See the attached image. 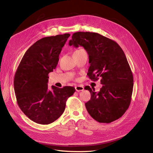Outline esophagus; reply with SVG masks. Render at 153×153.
Masks as SVG:
<instances>
[{"instance_id":"esophagus-1","label":"esophagus","mask_w":153,"mask_h":153,"mask_svg":"<svg viewBox=\"0 0 153 153\" xmlns=\"http://www.w3.org/2000/svg\"><path fill=\"white\" fill-rule=\"evenodd\" d=\"M75 89H76V91H83L84 89V86H82V85H76V87H75Z\"/></svg>"}]
</instances>
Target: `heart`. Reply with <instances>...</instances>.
<instances>
[{"instance_id":"obj_1","label":"heart","mask_w":153,"mask_h":153,"mask_svg":"<svg viewBox=\"0 0 153 153\" xmlns=\"http://www.w3.org/2000/svg\"><path fill=\"white\" fill-rule=\"evenodd\" d=\"M82 51H84V50H82V49H80V50H76L75 52L74 53H78V52H82Z\"/></svg>"}]
</instances>
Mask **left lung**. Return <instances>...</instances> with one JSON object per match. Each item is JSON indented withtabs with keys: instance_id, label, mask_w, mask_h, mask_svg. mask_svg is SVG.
Listing matches in <instances>:
<instances>
[{
	"instance_id": "obj_1",
	"label": "left lung",
	"mask_w": 153,
	"mask_h": 153,
	"mask_svg": "<svg viewBox=\"0 0 153 153\" xmlns=\"http://www.w3.org/2000/svg\"><path fill=\"white\" fill-rule=\"evenodd\" d=\"M69 45L85 48L91 64L87 76L92 81L100 78L103 84L98 92L94 87H84L91 94L85 104L88 113L101 123H112L122 117L131 103L133 76L121 47L114 40L90 32L73 34Z\"/></svg>"
}]
</instances>
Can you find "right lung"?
Segmentation results:
<instances>
[{"instance_id": "add662e5", "label": "right lung", "mask_w": 153, "mask_h": 153, "mask_svg": "<svg viewBox=\"0 0 153 153\" xmlns=\"http://www.w3.org/2000/svg\"><path fill=\"white\" fill-rule=\"evenodd\" d=\"M69 34L45 37L27 50L14 78V89L21 110L32 121L52 123L61 116L75 87L48 88V73L56 68Z\"/></svg>"}]
</instances>
